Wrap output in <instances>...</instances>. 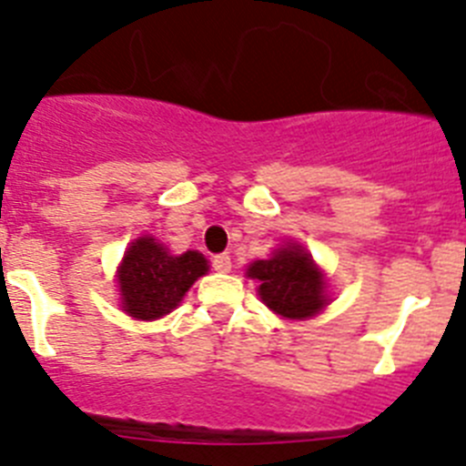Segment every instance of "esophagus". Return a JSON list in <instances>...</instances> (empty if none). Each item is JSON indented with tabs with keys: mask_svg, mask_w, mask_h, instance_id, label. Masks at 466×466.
<instances>
[{
	"mask_svg": "<svg viewBox=\"0 0 466 466\" xmlns=\"http://www.w3.org/2000/svg\"><path fill=\"white\" fill-rule=\"evenodd\" d=\"M213 269L220 271V274H228V271H232V258H229L228 253L216 255V258H213Z\"/></svg>",
	"mask_w": 466,
	"mask_h": 466,
	"instance_id": "34e87169",
	"label": "esophagus"
}]
</instances>
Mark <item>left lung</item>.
I'll return each instance as SVG.
<instances>
[{"label":"left lung","instance_id":"8db88e82","mask_svg":"<svg viewBox=\"0 0 466 466\" xmlns=\"http://www.w3.org/2000/svg\"><path fill=\"white\" fill-rule=\"evenodd\" d=\"M248 276L259 280L264 304L283 318H311L327 304L320 269L297 243H288L269 259L250 264Z\"/></svg>","mask_w":466,"mask_h":466}]
</instances>
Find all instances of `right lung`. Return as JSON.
I'll return each instance as SVG.
<instances>
[{
    "label": "right lung",
    "instance_id": "1",
    "mask_svg": "<svg viewBox=\"0 0 466 466\" xmlns=\"http://www.w3.org/2000/svg\"><path fill=\"white\" fill-rule=\"evenodd\" d=\"M207 271V259L197 250L169 255L153 237L137 238L125 253L118 271L123 309L139 320L167 316Z\"/></svg>",
    "mask_w": 466,
    "mask_h": 466
}]
</instances>
